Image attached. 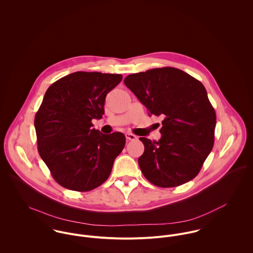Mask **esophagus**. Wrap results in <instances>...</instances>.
I'll list each match as a JSON object with an SVG mask.
<instances>
[{
    "label": "esophagus",
    "instance_id": "1",
    "mask_svg": "<svg viewBox=\"0 0 253 253\" xmlns=\"http://www.w3.org/2000/svg\"><path fill=\"white\" fill-rule=\"evenodd\" d=\"M126 138L127 140H135L137 137H136V135H134L132 133H126Z\"/></svg>",
    "mask_w": 253,
    "mask_h": 253
}]
</instances>
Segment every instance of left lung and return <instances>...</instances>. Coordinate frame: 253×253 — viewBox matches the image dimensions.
<instances>
[{
  "instance_id": "8db88e82",
  "label": "left lung",
  "mask_w": 253,
  "mask_h": 253,
  "mask_svg": "<svg viewBox=\"0 0 253 253\" xmlns=\"http://www.w3.org/2000/svg\"><path fill=\"white\" fill-rule=\"evenodd\" d=\"M124 82L151 115L164 117L159 141L139 138L144 153L138 165L146 179L170 188L195 178L212 150L216 124L204 84L173 67L131 74Z\"/></svg>"
}]
</instances>
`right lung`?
<instances>
[{
    "label": "right lung",
    "instance_id": "right-lung-1",
    "mask_svg": "<svg viewBox=\"0 0 253 253\" xmlns=\"http://www.w3.org/2000/svg\"><path fill=\"white\" fill-rule=\"evenodd\" d=\"M122 79L80 71L59 79L44 93L34 121L38 151L62 187L87 192L107 180L126 137L103 134L91 121L102 118L106 95Z\"/></svg>",
    "mask_w": 253,
    "mask_h": 253
}]
</instances>
